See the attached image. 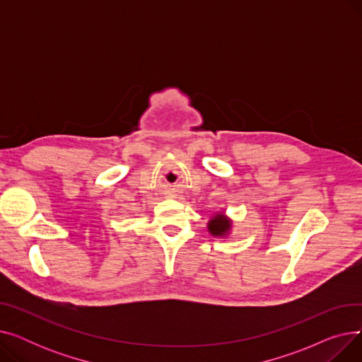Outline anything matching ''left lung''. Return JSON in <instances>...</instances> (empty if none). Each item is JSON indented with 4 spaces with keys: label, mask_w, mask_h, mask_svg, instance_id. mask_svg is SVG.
Instances as JSON below:
<instances>
[{
    "label": "left lung",
    "mask_w": 362,
    "mask_h": 362,
    "mask_svg": "<svg viewBox=\"0 0 362 362\" xmlns=\"http://www.w3.org/2000/svg\"><path fill=\"white\" fill-rule=\"evenodd\" d=\"M208 232H210L213 236H227L232 229V221L227 218L224 214H216L211 217V220L208 221Z\"/></svg>",
    "instance_id": "left-lung-1"
}]
</instances>
